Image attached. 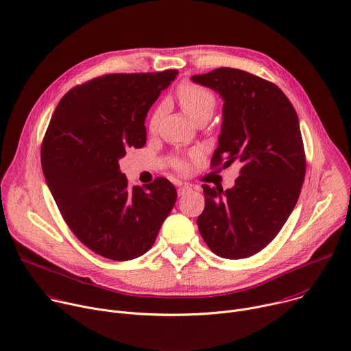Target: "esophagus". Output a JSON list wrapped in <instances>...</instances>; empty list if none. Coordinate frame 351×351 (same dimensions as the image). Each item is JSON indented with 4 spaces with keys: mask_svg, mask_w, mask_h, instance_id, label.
<instances>
[{
    "mask_svg": "<svg viewBox=\"0 0 351 351\" xmlns=\"http://www.w3.org/2000/svg\"><path fill=\"white\" fill-rule=\"evenodd\" d=\"M191 190V186H189V184H183V186H180L179 189H178V195L180 197V195H184L187 191H190Z\"/></svg>",
    "mask_w": 351,
    "mask_h": 351,
    "instance_id": "esophagus-1",
    "label": "esophagus"
}]
</instances>
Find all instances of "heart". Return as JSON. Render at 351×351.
I'll return each instance as SVG.
<instances>
[{"instance_id":"heart-1","label":"heart","mask_w":351,"mask_h":351,"mask_svg":"<svg viewBox=\"0 0 351 351\" xmlns=\"http://www.w3.org/2000/svg\"><path fill=\"white\" fill-rule=\"evenodd\" d=\"M178 99L183 112L191 121H195L202 115H211L215 108V97L213 95V93L191 83H184L178 88ZM161 114L162 108L156 110L152 121H149V129H157ZM176 168L180 171H187L189 165L184 161H176Z\"/></svg>"}]
</instances>
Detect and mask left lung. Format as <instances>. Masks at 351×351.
Here are the masks:
<instances>
[{
    "label": "left lung",
    "mask_w": 351,
    "mask_h": 351,
    "mask_svg": "<svg viewBox=\"0 0 351 351\" xmlns=\"http://www.w3.org/2000/svg\"><path fill=\"white\" fill-rule=\"evenodd\" d=\"M191 82L223 99L213 167L241 164L233 187L203 184L198 230L217 256L245 258L274 240L295 207L306 175L298 118L276 84L248 72L219 68Z\"/></svg>",
    "instance_id": "1"
}]
</instances>
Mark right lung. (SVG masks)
I'll use <instances>...</instances> for the list:
<instances>
[{
	"label": "right lung",
	"mask_w": 351,
	"mask_h": 351,
	"mask_svg": "<svg viewBox=\"0 0 351 351\" xmlns=\"http://www.w3.org/2000/svg\"><path fill=\"white\" fill-rule=\"evenodd\" d=\"M178 71L118 73L72 88L60 101L41 147L47 186L76 237L94 253L128 261L153 247L176 202L157 178L129 187L119 160L145 144L144 121Z\"/></svg>",
	"instance_id": "right-lung-1"
}]
</instances>
